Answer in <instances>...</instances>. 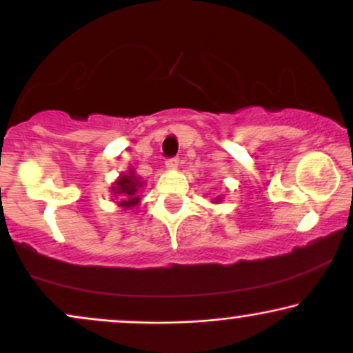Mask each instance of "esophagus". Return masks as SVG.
<instances>
[{"instance_id":"1","label":"esophagus","mask_w":353,"mask_h":353,"mask_svg":"<svg viewBox=\"0 0 353 353\" xmlns=\"http://www.w3.org/2000/svg\"><path fill=\"white\" fill-rule=\"evenodd\" d=\"M177 165H179V158H177V156H172V158L165 161V168L168 169H176Z\"/></svg>"}]
</instances>
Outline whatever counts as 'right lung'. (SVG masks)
<instances>
[{
	"mask_svg": "<svg viewBox=\"0 0 353 353\" xmlns=\"http://www.w3.org/2000/svg\"><path fill=\"white\" fill-rule=\"evenodd\" d=\"M141 184L143 182H139V179L134 176L133 171H130L128 174H123L113 188L114 195H121V201H120L121 207L130 209V207H133L139 202L138 189L141 188Z\"/></svg>",
	"mask_w": 353,
	"mask_h": 353,
	"instance_id": "1",
	"label": "right lung"
}]
</instances>
